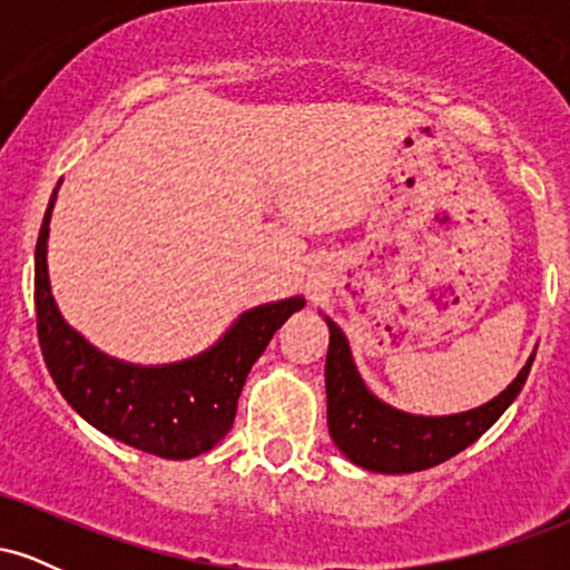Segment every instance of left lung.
<instances>
[{"mask_svg":"<svg viewBox=\"0 0 570 570\" xmlns=\"http://www.w3.org/2000/svg\"><path fill=\"white\" fill-rule=\"evenodd\" d=\"M330 351H326V423L332 442L356 466L377 474H410L436 466L466 450L503 415L528 381L533 356L520 375L482 407L458 415L426 417L394 410L364 385L351 358L343 330L326 318Z\"/></svg>","mask_w":570,"mask_h":570,"instance_id":"obj_1","label":"left lung"}]
</instances>
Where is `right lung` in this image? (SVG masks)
<instances>
[{
    "instance_id": "1",
    "label": "right lung",
    "mask_w": 570,
    "mask_h": 570,
    "mask_svg": "<svg viewBox=\"0 0 570 570\" xmlns=\"http://www.w3.org/2000/svg\"><path fill=\"white\" fill-rule=\"evenodd\" d=\"M56 193L35 252L37 335L50 377L90 426L117 442L168 461L195 458L233 429L248 370L303 297L252 307L214 348L187 362L139 367L107 356L58 313L48 278V233Z\"/></svg>"
}]
</instances>
